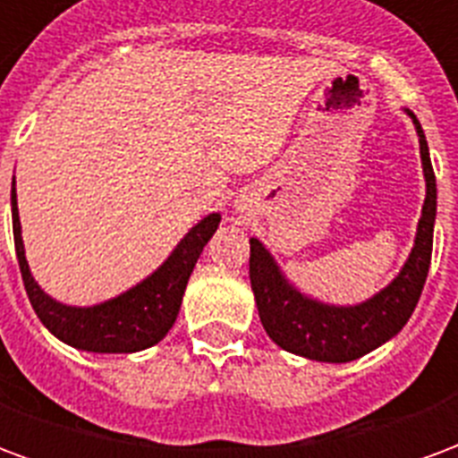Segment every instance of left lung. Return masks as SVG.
<instances>
[{"instance_id": "1", "label": "left lung", "mask_w": 458, "mask_h": 458, "mask_svg": "<svg viewBox=\"0 0 458 458\" xmlns=\"http://www.w3.org/2000/svg\"><path fill=\"white\" fill-rule=\"evenodd\" d=\"M404 113L412 117L414 130L420 137L427 196H424L422 218L417 223L412 252L400 269V275L387 287L353 307L324 304L318 299L301 294L282 275L269 250L258 238H250V284L258 301L259 321L267 336L289 353L304 355L309 360H321V363H348L397 336L412 317L432 259L437 179H434L422 124L414 113L410 110Z\"/></svg>"}]
</instances>
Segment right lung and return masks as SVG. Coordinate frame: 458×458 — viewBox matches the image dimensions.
<instances>
[{"label":"right lung","mask_w":458,"mask_h":458,"mask_svg":"<svg viewBox=\"0 0 458 458\" xmlns=\"http://www.w3.org/2000/svg\"><path fill=\"white\" fill-rule=\"evenodd\" d=\"M12 223H14V245L26 294L34 307L36 317L55 338L90 353H137L149 345L159 344L169 334L179 317L181 299L189 284V277L206 242L218 230L220 213H210L196 223L174 248L164 265L141 279L120 297L107 299L93 307H68L48 297L36 284L29 269L21 240V223L16 208V183H12Z\"/></svg>","instance_id":"obj_1"}]
</instances>
